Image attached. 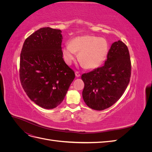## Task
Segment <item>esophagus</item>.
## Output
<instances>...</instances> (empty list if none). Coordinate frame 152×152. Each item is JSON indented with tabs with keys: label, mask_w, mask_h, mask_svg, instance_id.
I'll list each match as a JSON object with an SVG mask.
<instances>
[{
	"label": "esophagus",
	"mask_w": 152,
	"mask_h": 152,
	"mask_svg": "<svg viewBox=\"0 0 152 152\" xmlns=\"http://www.w3.org/2000/svg\"><path fill=\"white\" fill-rule=\"evenodd\" d=\"M75 76H76V77H80V73H79V72L76 71V72H75Z\"/></svg>",
	"instance_id": "34e87169"
}]
</instances>
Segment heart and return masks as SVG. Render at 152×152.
I'll use <instances>...</instances> for the list:
<instances>
[{
  "instance_id": "heart-1",
  "label": "heart",
  "mask_w": 152,
  "mask_h": 152,
  "mask_svg": "<svg viewBox=\"0 0 152 152\" xmlns=\"http://www.w3.org/2000/svg\"><path fill=\"white\" fill-rule=\"evenodd\" d=\"M108 52V44L103 38L92 35L79 36L73 39L70 44L63 49L64 59L68 65H71L79 53V59L82 65L93 69L102 65Z\"/></svg>"
}]
</instances>
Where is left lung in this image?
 Listing matches in <instances>:
<instances>
[{
  "label": "left lung",
  "mask_w": 152,
  "mask_h": 152,
  "mask_svg": "<svg viewBox=\"0 0 152 152\" xmlns=\"http://www.w3.org/2000/svg\"><path fill=\"white\" fill-rule=\"evenodd\" d=\"M131 73L130 55L121 40L110 48L104 65L82 74L84 83L82 97L88 107L103 110L121 98L129 83Z\"/></svg>",
  "instance_id": "left-lung-1"
}]
</instances>
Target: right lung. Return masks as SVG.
Instances as JSON below:
<instances>
[{
	"label": "right lung",
	"instance_id": "1",
	"mask_svg": "<svg viewBox=\"0 0 152 152\" xmlns=\"http://www.w3.org/2000/svg\"><path fill=\"white\" fill-rule=\"evenodd\" d=\"M62 39L60 30L45 27L30 35L21 49V86L32 102L45 109L63 102L75 77L63 58Z\"/></svg>",
	"mask_w": 152,
	"mask_h": 152
}]
</instances>
